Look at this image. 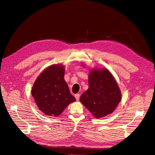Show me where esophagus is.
I'll list each match as a JSON object with an SVG mask.
<instances>
[{
	"label": "esophagus",
	"instance_id": "1",
	"mask_svg": "<svg viewBox=\"0 0 155 155\" xmlns=\"http://www.w3.org/2000/svg\"><path fill=\"white\" fill-rule=\"evenodd\" d=\"M75 97H76V99L77 101H78L79 100V97H80V94H76L74 95Z\"/></svg>",
	"mask_w": 155,
	"mask_h": 155
}]
</instances>
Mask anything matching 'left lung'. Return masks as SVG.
<instances>
[{
  "instance_id": "obj_1",
  "label": "left lung",
  "mask_w": 155,
  "mask_h": 155,
  "mask_svg": "<svg viewBox=\"0 0 155 155\" xmlns=\"http://www.w3.org/2000/svg\"><path fill=\"white\" fill-rule=\"evenodd\" d=\"M88 89L82 94L80 101L96 118L113 112L121 100L118 84L109 70L94 69L88 76Z\"/></svg>"
}]
</instances>
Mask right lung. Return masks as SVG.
I'll use <instances>...</instances> for the list:
<instances>
[{
	"label": "right lung",
	"mask_w": 155,
	"mask_h": 155,
	"mask_svg": "<svg viewBox=\"0 0 155 155\" xmlns=\"http://www.w3.org/2000/svg\"><path fill=\"white\" fill-rule=\"evenodd\" d=\"M64 73L62 65H51L39 75L33 86L32 96L40 110L47 116H58L76 101L64 81Z\"/></svg>",
	"instance_id": "add662e5"
}]
</instances>
